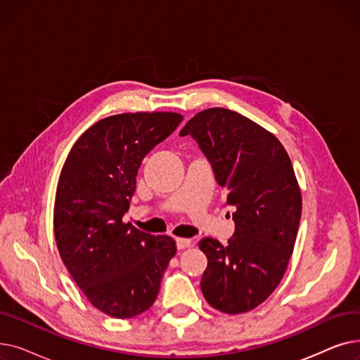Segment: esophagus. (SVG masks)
Listing matches in <instances>:
<instances>
[{"label":"esophagus","mask_w":360,"mask_h":360,"mask_svg":"<svg viewBox=\"0 0 360 360\" xmlns=\"http://www.w3.org/2000/svg\"><path fill=\"white\" fill-rule=\"evenodd\" d=\"M176 247H178L179 251L190 248L191 247V240L190 239H185V238H178L176 239Z\"/></svg>","instance_id":"1"}]
</instances>
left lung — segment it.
Returning a JSON list of instances; mask_svg holds the SVG:
<instances>
[{
  "label": "left lung",
  "mask_w": 360,
  "mask_h": 360,
  "mask_svg": "<svg viewBox=\"0 0 360 360\" xmlns=\"http://www.w3.org/2000/svg\"><path fill=\"white\" fill-rule=\"evenodd\" d=\"M188 134L235 209L226 247L213 238L198 242L209 259L202 295L220 312H248L276 290L293 252L302 195L290 158L273 132L224 108L198 112L179 132Z\"/></svg>",
  "instance_id": "8db88e82"
}]
</instances>
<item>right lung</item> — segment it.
I'll use <instances>...</instances> for the list:
<instances>
[{
    "label": "right lung",
    "mask_w": 360,
    "mask_h": 360,
    "mask_svg": "<svg viewBox=\"0 0 360 360\" xmlns=\"http://www.w3.org/2000/svg\"><path fill=\"white\" fill-rule=\"evenodd\" d=\"M182 120L176 112L103 118L74 143L61 169L53 205L56 247L90 304L109 316L132 318L153 305L176 254L174 238L141 232L122 216L141 160Z\"/></svg>",
    "instance_id": "1"
}]
</instances>
